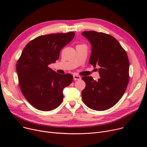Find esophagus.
Here are the masks:
<instances>
[{"label":"esophagus","mask_w":147,"mask_h":147,"mask_svg":"<svg viewBox=\"0 0 147 147\" xmlns=\"http://www.w3.org/2000/svg\"><path fill=\"white\" fill-rule=\"evenodd\" d=\"M73 79H74V80H80V79H81V77L79 76H78V75L74 74V75H73Z\"/></svg>","instance_id":"34e87169"}]
</instances>
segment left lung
Returning <instances> with one entry per match:
<instances>
[{
    "mask_svg": "<svg viewBox=\"0 0 147 147\" xmlns=\"http://www.w3.org/2000/svg\"><path fill=\"white\" fill-rule=\"evenodd\" d=\"M92 45L89 64L98 69L101 78L94 80L92 76H83L86 87L82 100L89 109L104 111L116 104L126 91L129 80V61L125 50L115 38L95 31L82 34Z\"/></svg>",
    "mask_w": 147,
    "mask_h": 147,
    "instance_id": "left-lung-1",
    "label": "left lung"
}]
</instances>
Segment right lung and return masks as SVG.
Segmentation results:
<instances>
[{"label": "right lung", "mask_w": 147, "mask_h": 147, "mask_svg": "<svg viewBox=\"0 0 147 147\" xmlns=\"http://www.w3.org/2000/svg\"><path fill=\"white\" fill-rule=\"evenodd\" d=\"M73 32L40 36L29 42L17 63L22 94L36 109L51 111L63 101V90L73 80L70 74H60L48 67L59 57L62 48L70 42Z\"/></svg>", "instance_id": "obj_1"}]
</instances>
